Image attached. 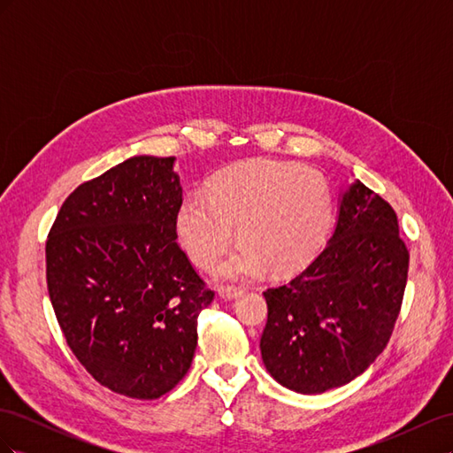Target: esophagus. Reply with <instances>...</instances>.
Segmentation results:
<instances>
[{
	"label": "esophagus",
	"instance_id": "1",
	"mask_svg": "<svg viewBox=\"0 0 453 453\" xmlns=\"http://www.w3.org/2000/svg\"><path fill=\"white\" fill-rule=\"evenodd\" d=\"M217 295L225 300H234L243 295V289H240V287H219Z\"/></svg>",
	"mask_w": 453,
	"mask_h": 453
}]
</instances>
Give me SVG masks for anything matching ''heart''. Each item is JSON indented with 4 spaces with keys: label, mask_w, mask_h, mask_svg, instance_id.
<instances>
[{
    "label": "heart",
    "mask_w": 453,
    "mask_h": 453,
    "mask_svg": "<svg viewBox=\"0 0 453 453\" xmlns=\"http://www.w3.org/2000/svg\"><path fill=\"white\" fill-rule=\"evenodd\" d=\"M334 202L325 177L287 162H243L219 173L208 193L195 190L175 215L185 253L208 266L234 236L242 238L211 266L217 280H250L268 266L293 272L318 255L331 232Z\"/></svg>",
    "instance_id": "b5f03b06"
}]
</instances>
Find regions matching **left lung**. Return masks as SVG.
I'll use <instances>...</instances> for the list:
<instances>
[{"label":"left lung","mask_w":453,"mask_h":453,"mask_svg":"<svg viewBox=\"0 0 453 453\" xmlns=\"http://www.w3.org/2000/svg\"><path fill=\"white\" fill-rule=\"evenodd\" d=\"M408 258L391 205L359 180L351 183L325 250L289 283L265 291L260 355L270 376L315 395L363 374L399 318Z\"/></svg>","instance_id":"obj_1"}]
</instances>
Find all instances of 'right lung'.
<instances>
[{"label":"right lung","mask_w":453,"mask_h":453,"mask_svg":"<svg viewBox=\"0 0 453 453\" xmlns=\"http://www.w3.org/2000/svg\"><path fill=\"white\" fill-rule=\"evenodd\" d=\"M173 157H132L65 198L47 240V287L67 346L104 388L150 401L195 357L215 293L177 245Z\"/></svg>","instance_id":"obj_1"}]
</instances>
